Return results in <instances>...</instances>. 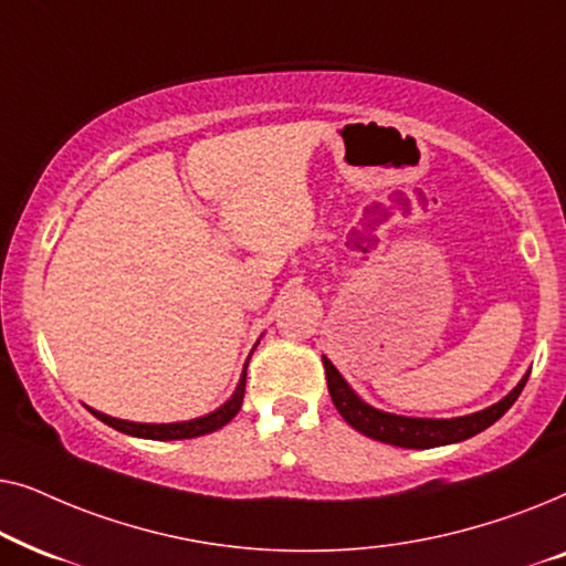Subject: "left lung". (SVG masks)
Here are the masks:
<instances>
[{
  "mask_svg": "<svg viewBox=\"0 0 566 566\" xmlns=\"http://www.w3.org/2000/svg\"><path fill=\"white\" fill-rule=\"evenodd\" d=\"M322 360H324V374H327L329 397L335 401L337 412L345 417V422L353 424V428L363 432V436L381 440V443H389V446H399V448H436V446L459 443V440L476 436V432L490 428L492 422H497L500 417L515 405V399L521 397L525 381H528V374H525L523 381L517 384L505 399L482 409V412L453 417V420H420V417L389 415L366 405V401H363L358 394L345 384V378L339 376V370L332 366L327 358Z\"/></svg>",
  "mask_w": 566,
  "mask_h": 566,
  "instance_id": "8db88e82",
  "label": "left lung"
}]
</instances>
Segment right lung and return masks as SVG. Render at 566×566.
<instances>
[{"label":"right lung","mask_w":566,"mask_h":566,"mask_svg":"<svg viewBox=\"0 0 566 566\" xmlns=\"http://www.w3.org/2000/svg\"><path fill=\"white\" fill-rule=\"evenodd\" d=\"M250 363V360H247ZM244 384H247V366L244 374L239 378V386L227 405L216 409V412L198 417V420L190 422H169V424H146V422H126V420H115L111 415L97 412V409H90L97 420H103L111 428L126 432V436H136V438H149V440H185V438H198V436H208V432L221 430L223 424L231 422L237 417L239 409H242V399H244Z\"/></svg>","instance_id":"right-lung-1"}]
</instances>
